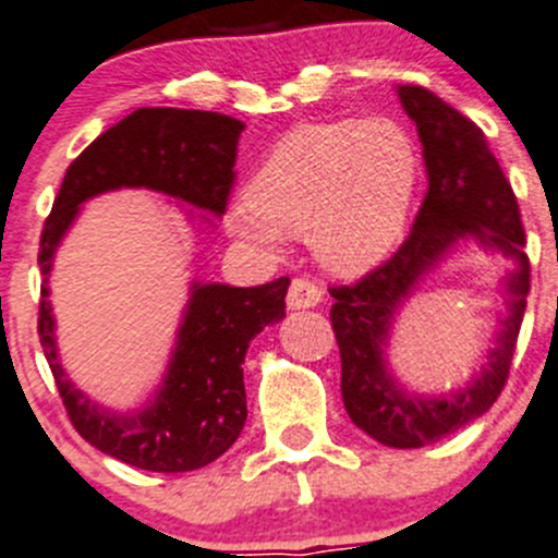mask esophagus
Masks as SVG:
<instances>
[{
    "instance_id": "1",
    "label": "esophagus",
    "mask_w": 558,
    "mask_h": 558,
    "mask_svg": "<svg viewBox=\"0 0 558 558\" xmlns=\"http://www.w3.org/2000/svg\"><path fill=\"white\" fill-rule=\"evenodd\" d=\"M324 300V291L318 283L307 278H294L289 286V307L291 311H305V307H315Z\"/></svg>"
}]
</instances>
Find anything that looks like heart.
Segmentation results:
<instances>
[{
	"mask_svg": "<svg viewBox=\"0 0 558 558\" xmlns=\"http://www.w3.org/2000/svg\"><path fill=\"white\" fill-rule=\"evenodd\" d=\"M415 178L418 156L397 123L300 126L269 150L227 227L264 251H278L286 234H307L326 267L364 272L397 245Z\"/></svg>",
	"mask_w": 558,
	"mask_h": 558,
	"instance_id": "b5f03b06",
	"label": "heart"
}]
</instances>
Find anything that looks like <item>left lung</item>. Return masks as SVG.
<instances>
[{"label": "left lung", "instance_id": "1", "mask_svg": "<svg viewBox=\"0 0 558 558\" xmlns=\"http://www.w3.org/2000/svg\"><path fill=\"white\" fill-rule=\"evenodd\" d=\"M399 102L415 121L429 174L413 229L388 262L351 286H331V329L340 345L342 402L359 429L388 448H421L481 418L502 393L526 311L529 258L519 202L486 134L466 116L421 86H399ZM502 250L517 262L506 281L509 315L498 348L464 389L446 398H415L396 386L383 348L392 313L459 239Z\"/></svg>", "mask_w": 558, "mask_h": 558}]
</instances>
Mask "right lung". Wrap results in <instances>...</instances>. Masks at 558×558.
Instances as JSON below:
<instances>
[{"mask_svg":"<svg viewBox=\"0 0 558 558\" xmlns=\"http://www.w3.org/2000/svg\"><path fill=\"white\" fill-rule=\"evenodd\" d=\"M238 118L210 110L140 107L99 134L61 180L39 238L37 335L66 415L94 448L150 472H191L227 453L247 418L243 362L253 337L286 315L289 278L234 289L194 283L170 369L148 408L112 413L72 386L59 362L48 272L61 238L92 196L112 189H150L180 202L227 213L234 185Z\"/></svg>","mask_w":558,"mask_h":558,"instance_id":"1","label":"right lung"}]
</instances>
